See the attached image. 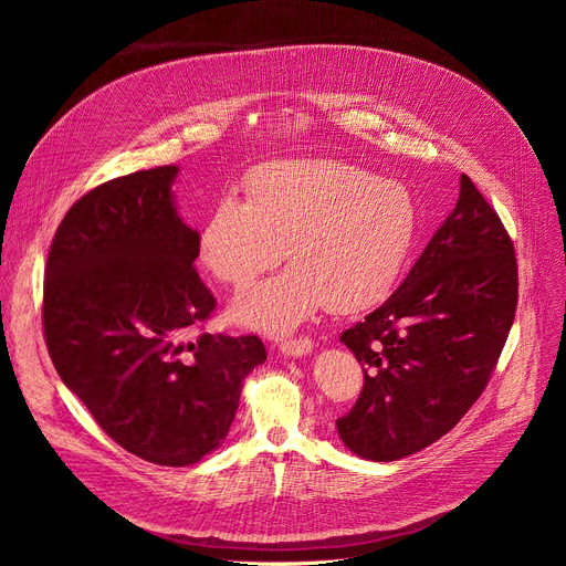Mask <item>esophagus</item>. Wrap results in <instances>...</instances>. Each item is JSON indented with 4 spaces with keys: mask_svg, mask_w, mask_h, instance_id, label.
<instances>
[{
    "mask_svg": "<svg viewBox=\"0 0 566 566\" xmlns=\"http://www.w3.org/2000/svg\"><path fill=\"white\" fill-rule=\"evenodd\" d=\"M313 349V343L308 338H297V340H284L280 352L284 356H291V358H302V356H308Z\"/></svg>",
    "mask_w": 566,
    "mask_h": 566,
    "instance_id": "esophagus-1",
    "label": "esophagus"
}]
</instances>
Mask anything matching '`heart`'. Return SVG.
<instances>
[{
	"label": "heart",
	"mask_w": 566,
	"mask_h": 566,
	"mask_svg": "<svg viewBox=\"0 0 566 566\" xmlns=\"http://www.w3.org/2000/svg\"><path fill=\"white\" fill-rule=\"evenodd\" d=\"M417 234L406 186L332 158L273 160L247 179V201L223 197L199 232V260L221 282L244 289L228 306L237 327L286 336L322 306L349 313L382 302Z\"/></svg>",
	"instance_id": "heart-1"
}]
</instances>
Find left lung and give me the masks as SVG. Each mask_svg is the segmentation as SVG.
<instances>
[{
  "instance_id": "left-lung-1",
  "label": "left lung",
  "mask_w": 566,
  "mask_h": 566,
  "mask_svg": "<svg viewBox=\"0 0 566 566\" xmlns=\"http://www.w3.org/2000/svg\"><path fill=\"white\" fill-rule=\"evenodd\" d=\"M515 306L513 241L461 175L454 210L408 277L340 336L365 369L360 398L336 421L343 443L396 461L450 432L486 387Z\"/></svg>"
}]
</instances>
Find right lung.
Masks as SVG:
<instances>
[{
    "mask_svg": "<svg viewBox=\"0 0 566 566\" xmlns=\"http://www.w3.org/2000/svg\"><path fill=\"white\" fill-rule=\"evenodd\" d=\"M177 166L112 179L64 214L44 271V338L62 382L127 452L192 465L234 421L258 336H184L214 308L199 232L177 210Z\"/></svg>",
    "mask_w": 566,
    "mask_h": 566,
    "instance_id": "obj_1",
    "label": "right lung"
}]
</instances>
